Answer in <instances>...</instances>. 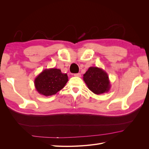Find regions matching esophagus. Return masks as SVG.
<instances>
[{
  "instance_id": "1",
  "label": "esophagus",
  "mask_w": 149,
  "mask_h": 149,
  "mask_svg": "<svg viewBox=\"0 0 149 149\" xmlns=\"http://www.w3.org/2000/svg\"><path fill=\"white\" fill-rule=\"evenodd\" d=\"M74 76H76V77H81V73H76V74H74Z\"/></svg>"
}]
</instances>
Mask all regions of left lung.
Masks as SVG:
<instances>
[{
    "label": "left lung",
    "instance_id": "8db88e82",
    "mask_svg": "<svg viewBox=\"0 0 149 149\" xmlns=\"http://www.w3.org/2000/svg\"><path fill=\"white\" fill-rule=\"evenodd\" d=\"M83 80L90 91L96 94L107 93L111 88L108 74L100 68L89 67L83 74Z\"/></svg>",
    "mask_w": 149,
    "mask_h": 149
}]
</instances>
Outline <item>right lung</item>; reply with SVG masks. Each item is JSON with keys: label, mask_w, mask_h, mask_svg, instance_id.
<instances>
[{"label": "right lung", "mask_w": 149, "mask_h": 149, "mask_svg": "<svg viewBox=\"0 0 149 149\" xmlns=\"http://www.w3.org/2000/svg\"><path fill=\"white\" fill-rule=\"evenodd\" d=\"M68 78L67 74L63 73L60 69H45L35 78V87L42 95L52 96L65 87L68 81Z\"/></svg>", "instance_id": "add662e5"}]
</instances>
